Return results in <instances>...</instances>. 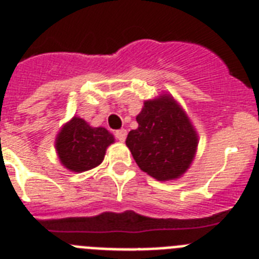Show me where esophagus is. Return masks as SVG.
I'll return each mask as SVG.
<instances>
[{
  "label": "esophagus",
  "instance_id": "esophagus-1",
  "mask_svg": "<svg viewBox=\"0 0 259 259\" xmlns=\"http://www.w3.org/2000/svg\"><path fill=\"white\" fill-rule=\"evenodd\" d=\"M115 137H117L120 142H123L125 140V137H127V131L123 130V128L122 130H118V131L115 132Z\"/></svg>",
  "mask_w": 259,
  "mask_h": 259
}]
</instances>
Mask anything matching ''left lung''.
Masks as SVG:
<instances>
[{"mask_svg":"<svg viewBox=\"0 0 259 259\" xmlns=\"http://www.w3.org/2000/svg\"><path fill=\"white\" fill-rule=\"evenodd\" d=\"M136 120L139 127L130 131L125 145L140 169L158 181L185 175L195 158L199 136L172 95L146 100Z\"/></svg>","mask_w":259,"mask_h":259,"instance_id":"obj_1","label":"left lung"}]
</instances>
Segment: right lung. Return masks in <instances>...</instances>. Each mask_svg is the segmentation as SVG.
I'll list each match as a JSON object with an SVG mask.
<instances>
[{
    "label": "right lung",
    "instance_id": "right-lung-1",
    "mask_svg": "<svg viewBox=\"0 0 259 259\" xmlns=\"http://www.w3.org/2000/svg\"><path fill=\"white\" fill-rule=\"evenodd\" d=\"M114 136L104 127H92L74 117L60 128L55 139L59 160L66 169L82 173L101 164Z\"/></svg>",
    "mask_w": 259,
    "mask_h": 259
}]
</instances>
